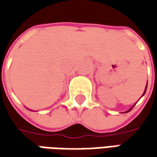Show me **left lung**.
I'll use <instances>...</instances> for the list:
<instances>
[{
	"mask_svg": "<svg viewBox=\"0 0 157 157\" xmlns=\"http://www.w3.org/2000/svg\"><path fill=\"white\" fill-rule=\"evenodd\" d=\"M146 90H147V87L145 88V91H144V93H143V95H144V94H145V93H146ZM133 107H134V105H133V106H132V107H131V108H130L129 110H128V112L131 111V109H132V108H133ZM128 112H126V113H128Z\"/></svg>",
	"mask_w": 157,
	"mask_h": 157,
	"instance_id": "1",
	"label": "left lung"
}]
</instances>
